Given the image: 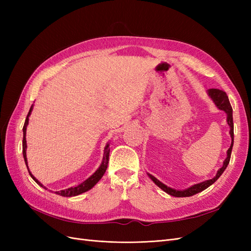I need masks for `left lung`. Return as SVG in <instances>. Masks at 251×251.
<instances>
[{
    "label": "left lung",
    "mask_w": 251,
    "mask_h": 251,
    "mask_svg": "<svg viewBox=\"0 0 251 251\" xmlns=\"http://www.w3.org/2000/svg\"><path fill=\"white\" fill-rule=\"evenodd\" d=\"M207 95L211 98V100L214 101V103L216 104V107L219 110L224 111L226 113V115H227L226 121H227V125L229 126V128H230L229 134H230V137H231V144H230L229 149L227 150V156L225 158V160L223 161L222 168L220 169V170H218L216 176L214 178H211L209 180H205L203 182H200V183L194 184V185L189 186V187H187L185 189H182V191H180V189H175V188H172V187H170L168 185H165L164 183H162L161 181H159L156 177H154L153 175H151V174L148 173V176L151 180H153V182L157 186L160 187L162 191H164L166 194H169V195L174 196V197H178V198H180V197H191V196H194L196 194H198V193L204 191V189H206L211 184H214L215 182L219 179V177L223 174V172L226 170L227 165H228L229 160H230V155H231L232 146H233V120H232V108H231V105H230L228 96L226 95V93L224 92V91L219 90V89H209V90H207Z\"/></svg>",
    "instance_id": "8db88e82"
}]
</instances>
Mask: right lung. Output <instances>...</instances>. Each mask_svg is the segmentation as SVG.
Instances as JSON below:
<instances>
[{
	"mask_svg": "<svg viewBox=\"0 0 251 251\" xmlns=\"http://www.w3.org/2000/svg\"><path fill=\"white\" fill-rule=\"evenodd\" d=\"M33 110V104L31 105V108H30L29 112H28V115L26 117V120H25V124H24V127H23V156H24V160H25V163H26V166L28 169V172H29V175L31 176V178L36 182L37 184L41 185L42 187L46 188L45 187L41 182L37 180L33 175L31 174V172H30L29 168H28V161H27V155H26V150H27V141H26V130H27V126L29 124V116L31 115V112ZM110 143L108 142L107 146H105L104 148V153H103V157H102V161L100 165V168H98L96 170V172L91 175V176L85 180L83 182H81L80 184L74 186V187H70V188H67V189H63V191H59V192H55L56 195H59V196H63V197H74V196H77V195H80L82 193H86L87 191H89V189L92 188L98 181H100L102 176L104 175L105 171H107V168H108V163H109V155H110ZM47 189V188H46Z\"/></svg>",
	"mask_w": 251,
	"mask_h": 251,
	"instance_id": "right-lung-1",
	"label": "right lung"
}]
</instances>
